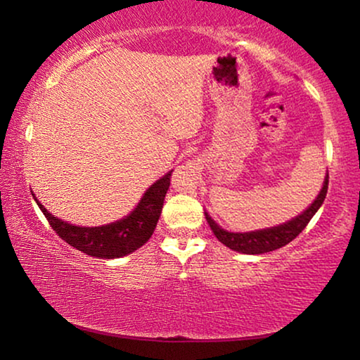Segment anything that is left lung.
I'll return each instance as SVG.
<instances>
[{"mask_svg":"<svg viewBox=\"0 0 360 360\" xmlns=\"http://www.w3.org/2000/svg\"><path fill=\"white\" fill-rule=\"evenodd\" d=\"M328 184H329V175H326V179H324V185L321 191H319L318 198L313 201L311 206H309L307 211H303L302 214L297 216V218H293L292 221H288V223L275 226V228H270V229L252 231V233H244V234L228 233V231L221 229L208 214L205 213V216L211 231H213L219 243H223L226 248L238 250V252H243V254H265V252H270V250L283 248V245H287L288 243H292V240L297 238L304 228H307L309 219L313 218L314 213L319 210V206L323 205L324 198H326Z\"/></svg>","mask_w":360,"mask_h":360,"instance_id":"8db88e82","label":"left lung"}]
</instances>
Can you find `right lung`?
<instances>
[{
  "label": "right lung",
  "instance_id": "1",
  "mask_svg": "<svg viewBox=\"0 0 360 360\" xmlns=\"http://www.w3.org/2000/svg\"><path fill=\"white\" fill-rule=\"evenodd\" d=\"M170 176L172 172L157 180L142 196L137 208L124 219L106 226H98V228H80V226L68 224L49 213L37 198L34 200L37 201L39 208L47 218L51 228L58 234V238L70 244L72 248L91 257L117 259L134 252L149 240L160 218L165 193L170 186Z\"/></svg>",
  "mask_w": 360,
  "mask_h": 360
}]
</instances>
